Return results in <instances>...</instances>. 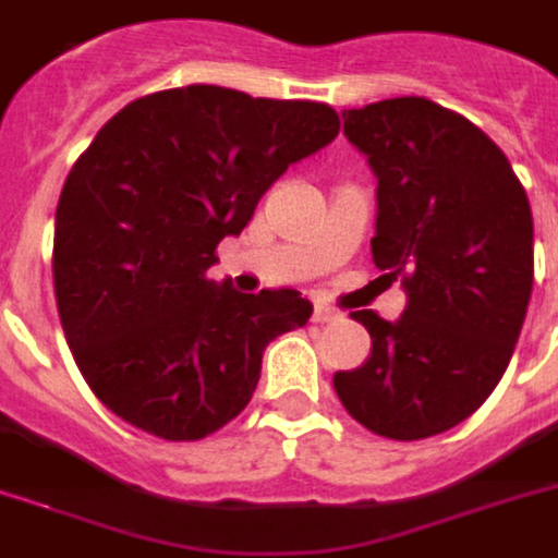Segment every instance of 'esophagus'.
I'll list each match as a JSON object with an SVG mask.
<instances>
[{"mask_svg":"<svg viewBox=\"0 0 558 558\" xmlns=\"http://www.w3.org/2000/svg\"><path fill=\"white\" fill-rule=\"evenodd\" d=\"M332 318H338V313L332 311V307H327V304L316 302V307H313V322H316V325H325V322H332Z\"/></svg>","mask_w":558,"mask_h":558,"instance_id":"obj_1","label":"esophagus"}]
</instances>
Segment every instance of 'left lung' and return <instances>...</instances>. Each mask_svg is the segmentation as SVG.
<instances>
[{
  "instance_id": "obj_1",
  "label": "left lung",
  "mask_w": 558,
  "mask_h": 558,
  "mask_svg": "<svg viewBox=\"0 0 558 558\" xmlns=\"http://www.w3.org/2000/svg\"><path fill=\"white\" fill-rule=\"evenodd\" d=\"M341 116L378 178L373 262L409 302L398 322L350 313L373 352L332 387L375 435L423 440L474 415L508 369L533 288L531 203L497 143L440 104Z\"/></svg>"
}]
</instances>
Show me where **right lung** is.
Returning <instances> with one entry per match:
<instances>
[{"mask_svg": "<svg viewBox=\"0 0 558 558\" xmlns=\"http://www.w3.org/2000/svg\"><path fill=\"white\" fill-rule=\"evenodd\" d=\"M341 130L316 101L192 84L126 104L61 189L52 284L95 398L163 440H199L247 407L262 352L307 325L299 290L208 279L290 163Z\"/></svg>", "mask_w": 558, "mask_h": 558, "instance_id": "obj_1", "label": "right lung"}]
</instances>
